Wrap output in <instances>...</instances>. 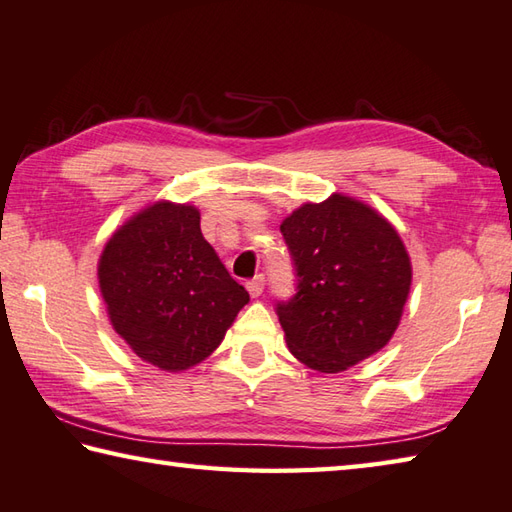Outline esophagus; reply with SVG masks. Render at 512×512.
Listing matches in <instances>:
<instances>
[{"mask_svg":"<svg viewBox=\"0 0 512 512\" xmlns=\"http://www.w3.org/2000/svg\"><path fill=\"white\" fill-rule=\"evenodd\" d=\"M264 284H266V277L264 275H255L253 280H248L246 282V288H248V293L253 295V297H259L264 293Z\"/></svg>","mask_w":512,"mask_h":512,"instance_id":"1","label":"esophagus"}]
</instances>
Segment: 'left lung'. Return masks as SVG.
<instances>
[{"label": "left lung", "instance_id": "1", "mask_svg": "<svg viewBox=\"0 0 512 512\" xmlns=\"http://www.w3.org/2000/svg\"><path fill=\"white\" fill-rule=\"evenodd\" d=\"M295 295L277 302L293 356L338 374L392 340L412 286V262L396 228L345 194L304 203L282 221Z\"/></svg>", "mask_w": 512, "mask_h": 512}]
</instances>
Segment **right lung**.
<instances>
[{
  "instance_id": "obj_1",
  "label": "right lung",
  "mask_w": 512,
  "mask_h": 512,
  "mask_svg": "<svg viewBox=\"0 0 512 512\" xmlns=\"http://www.w3.org/2000/svg\"><path fill=\"white\" fill-rule=\"evenodd\" d=\"M98 282L111 327L163 371L206 360L248 304L188 203L156 201L125 221L102 250Z\"/></svg>"
}]
</instances>
